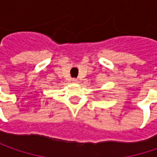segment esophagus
Here are the masks:
<instances>
[{"label":"esophagus","mask_w":157,"mask_h":157,"mask_svg":"<svg viewBox=\"0 0 157 157\" xmlns=\"http://www.w3.org/2000/svg\"><path fill=\"white\" fill-rule=\"evenodd\" d=\"M72 82H73L74 83H78L79 80L78 79H73V80H72Z\"/></svg>","instance_id":"obj_1"}]
</instances>
